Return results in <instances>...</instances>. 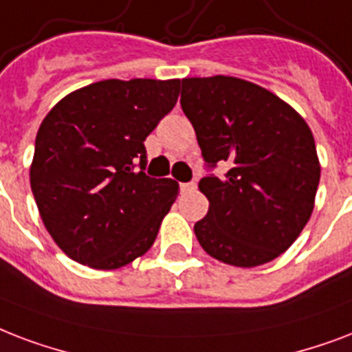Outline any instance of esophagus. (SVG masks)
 I'll use <instances>...</instances> for the list:
<instances>
[{
    "instance_id": "34e87169",
    "label": "esophagus",
    "mask_w": 352,
    "mask_h": 352,
    "mask_svg": "<svg viewBox=\"0 0 352 352\" xmlns=\"http://www.w3.org/2000/svg\"><path fill=\"white\" fill-rule=\"evenodd\" d=\"M179 187H182V192H192V190H196V184H192V182L190 184H182Z\"/></svg>"
}]
</instances>
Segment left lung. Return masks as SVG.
I'll return each instance as SVG.
<instances>
[{
  "mask_svg": "<svg viewBox=\"0 0 352 352\" xmlns=\"http://www.w3.org/2000/svg\"><path fill=\"white\" fill-rule=\"evenodd\" d=\"M179 102L207 165H230L198 184L209 200L195 224L200 246L239 268L277 258L314 211L321 167L307 121L268 89L224 75L184 78Z\"/></svg>",
  "mask_w": 352,
  "mask_h": 352,
  "instance_id": "1",
  "label": "left lung"
}]
</instances>
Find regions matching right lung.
Returning a JSON list of instances; mask_svg holds the SVG:
<instances>
[{
	"mask_svg": "<svg viewBox=\"0 0 352 352\" xmlns=\"http://www.w3.org/2000/svg\"><path fill=\"white\" fill-rule=\"evenodd\" d=\"M178 95L179 78H110L65 95L45 116L29 176L43 226L67 257L116 270L151 250L179 185L143 173V143Z\"/></svg>",
	"mask_w": 352,
	"mask_h": 352,
	"instance_id": "1",
	"label": "right lung"
}]
</instances>
